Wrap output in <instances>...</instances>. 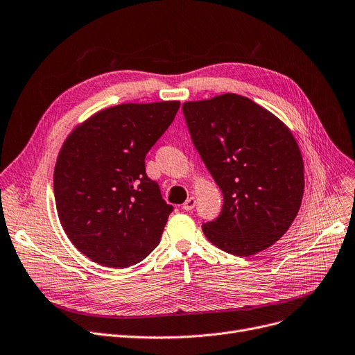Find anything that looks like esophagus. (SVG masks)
Returning a JSON list of instances; mask_svg holds the SVG:
<instances>
[{"instance_id":"34e87169","label":"esophagus","mask_w":355,"mask_h":355,"mask_svg":"<svg viewBox=\"0 0 355 355\" xmlns=\"http://www.w3.org/2000/svg\"><path fill=\"white\" fill-rule=\"evenodd\" d=\"M194 207H196V198H194V197L187 198V201H185L184 206H182V209H184L185 211H191Z\"/></svg>"}]
</instances>
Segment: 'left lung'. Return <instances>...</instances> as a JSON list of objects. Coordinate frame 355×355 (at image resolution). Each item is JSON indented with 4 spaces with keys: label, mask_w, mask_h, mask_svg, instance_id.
I'll return each instance as SVG.
<instances>
[{
    "label": "left lung",
    "mask_w": 355,
    "mask_h": 355,
    "mask_svg": "<svg viewBox=\"0 0 355 355\" xmlns=\"http://www.w3.org/2000/svg\"><path fill=\"white\" fill-rule=\"evenodd\" d=\"M182 112L225 198L220 216L202 225L204 234L236 256L268 249L291 227L305 189L304 159L291 129L236 93L185 102Z\"/></svg>",
    "instance_id": "1"
}]
</instances>
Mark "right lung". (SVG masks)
I'll return each instance as SVG.
<instances>
[{"instance_id":"1","label":"right lung","mask_w":355,"mask_h":355,"mask_svg":"<svg viewBox=\"0 0 355 355\" xmlns=\"http://www.w3.org/2000/svg\"><path fill=\"white\" fill-rule=\"evenodd\" d=\"M178 101L122 103L74 128L54 166L62 227L93 262L128 268L159 243L173 206L145 174V155L171 125Z\"/></svg>"}]
</instances>
